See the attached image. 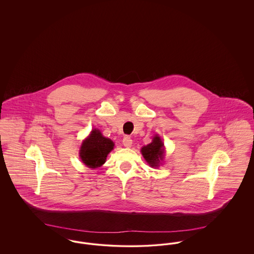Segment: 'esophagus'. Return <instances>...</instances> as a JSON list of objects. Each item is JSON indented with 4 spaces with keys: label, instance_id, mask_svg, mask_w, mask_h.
<instances>
[{
    "label": "esophagus",
    "instance_id": "34e87169",
    "mask_svg": "<svg viewBox=\"0 0 254 254\" xmlns=\"http://www.w3.org/2000/svg\"><path fill=\"white\" fill-rule=\"evenodd\" d=\"M123 144L126 147H130L132 145V139L129 136H125L123 139Z\"/></svg>",
    "mask_w": 254,
    "mask_h": 254
}]
</instances>
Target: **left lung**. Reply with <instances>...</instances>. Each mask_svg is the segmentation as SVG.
Instances as JSON below:
<instances>
[{"label":"left lung","mask_w":254,"mask_h":254,"mask_svg":"<svg viewBox=\"0 0 254 254\" xmlns=\"http://www.w3.org/2000/svg\"><path fill=\"white\" fill-rule=\"evenodd\" d=\"M141 152L151 168H158L164 158V143L158 135H155L150 144L142 147Z\"/></svg>","instance_id":"1"}]
</instances>
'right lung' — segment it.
I'll use <instances>...</instances> for the list:
<instances>
[{
  "label": "right lung",
  "instance_id": "add662e5",
  "mask_svg": "<svg viewBox=\"0 0 254 254\" xmlns=\"http://www.w3.org/2000/svg\"><path fill=\"white\" fill-rule=\"evenodd\" d=\"M114 143L102 135L99 129H93L83 141L80 158L86 167L96 169L105 164L108 154L113 149Z\"/></svg>",
  "mask_w": 254,
  "mask_h": 254
}]
</instances>
